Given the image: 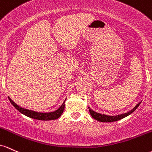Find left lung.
Masks as SVG:
<instances>
[{
	"label": "left lung",
	"instance_id": "1",
	"mask_svg": "<svg viewBox=\"0 0 152 152\" xmlns=\"http://www.w3.org/2000/svg\"><path fill=\"white\" fill-rule=\"evenodd\" d=\"M140 103H139L137 105L134 107L132 110H131L130 111L127 112L126 113H122L120 114V115H105V114H101V113H99L98 112H95L93 110H92L90 107H88L89 108V111L90 115L93 118L95 119V120L98 121L100 122H105V123H108V122H114V121H117L121 120V119L124 118L128 116L130 114H131L134 111H135L136 109L140 105Z\"/></svg>",
	"mask_w": 152,
	"mask_h": 152
}]
</instances>
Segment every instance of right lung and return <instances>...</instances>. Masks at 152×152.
<instances>
[{"label":"right lung","mask_w":152,"mask_h":152,"mask_svg":"<svg viewBox=\"0 0 152 152\" xmlns=\"http://www.w3.org/2000/svg\"><path fill=\"white\" fill-rule=\"evenodd\" d=\"M8 99H9L10 102L12 105L14 106L15 108H16V110H18L20 113L25 115L26 116H28L31 118L37 119V120H40V121H51V120H56V119L59 118L61 116L63 111H64V106H65V100H64L63 103L61 105V106L59 107L57 110H54L53 112H49V113H41V112H37L34 110H29V109H26L24 108H22V107L19 106L17 104L13 102L11 100V98L9 96H8Z\"/></svg>","instance_id":"obj_1"}]
</instances>
